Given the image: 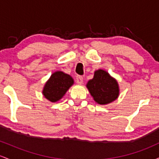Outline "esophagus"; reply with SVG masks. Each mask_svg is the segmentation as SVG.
<instances>
[{
  "label": "esophagus",
  "mask_w": 159,
  "mask_h": 159,
  "mask_svg": "<svg viewBox=\"0 0 159 159\" xmlns=\"http://www.w3.org/2000/svg\"><path fill=\"white\" fill-rule=\"evenodd\" d=\"M76 82H77L78 84H81L83 83V77L81 75L76 76Z\"/></svg>",
  "instance_id": "obj_1"
}]
</instances>
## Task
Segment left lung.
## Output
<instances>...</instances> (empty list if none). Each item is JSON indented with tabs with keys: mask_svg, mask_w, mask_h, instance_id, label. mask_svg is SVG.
<instances>
[{
	"mask_svg": "<svg viewBox=\"0 0 159 159\" xmlns=\"http://www.w3.org/2000/svg\"><path fill=\"white\" fill-rule=\"evenodd\" d=\"M87 87L95 102L99 105L112 102L120 94L116 80L103 69L95 71L93 78L87 82Z\"/></svg>",
	"mask_w": 159,
	"mask_h": 159,
	"instance_id": "8db88e82",
	"label": "left lung"
}]
</instances>
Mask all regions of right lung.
<instances>
[{
  "label": "right lung",
  "mask_w": 159,
  "mask_h": 159,
  "mask_svg": "<svg viewBox=\"0 0 159 159\" xmlns=\"http://www.w3.org/2000/svg\"><path fill=\"white\" fill-rule=\"evenodd\" d=\"M73 84V78L69 75L61 71H57L45 83L43 94L50 102H56L63 98Z\"/></svg>",
  "instance_id": "1"
}]
</instances>
